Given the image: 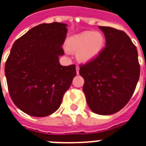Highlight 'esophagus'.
Instances as JSON below:
<instances>
[{
  "label": "esophagus",
  "mask_w": 146,
  "mask_h": 146,
  "mask_svg": "<svg viewBox=\"0 0 146 146\" xmlns=\"http://www.w3.org/2000/svg\"><path fill=\"white\" fill-rule=\"evenodd\" d=\"M76 73L79 74V70H80V67H79L78 66H76Z\"/></svg>",
  "instance_id": "1"
}]
</instances>
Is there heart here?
Wrapping results in <instances>:
<instances>
[{
	"label": "heart",
	"instance_id": "1",
	"mask_svg": "<svg viewBox=\"0 0 146 146\" xmlns=\"http://www.w3.org/2000/svg\"><path fill=\"white\" fill-rule=\"evenodd\" d=\"M104 37L100 32H87L70 38L68 48L77 50V58L83 62L91 60L100 53L104 46Z\"/></svg>",
	"mask_w": 146,
	"mask_h": 146
}]
</instances>
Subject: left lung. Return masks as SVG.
<instances>
[{"instance_id":"1","label":"left lung","mask_w":146,"mask_h":146,"mask_svg":"<svg viewBox=\"0 0 146 146\" xmlns=\"http://www.w3.org/2000/svg\"><path fill=\"white\" fill-rule=\"evenodd\" d=\"M106 44L97 56L80 65L90 108L109 115L119 111L132 97L140 75L136 46L125 32L99 26Z\"/></svg>"}]
</instances>
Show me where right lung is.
I'll return each instance as SVG.
<instances>
[{
    "mask_svg": "<svg viewBox=\"0 0 146 146\" xmlns=\"http://www.w3.org/2000/svg\"><path fill=\"white\" fill-rule=\"evenodd\" d=\"M66 33V24H41L13 44L4 67L7 88L14 104L29 115L56 111L76 76V65L59 62Z\"/></svg>",
    "mask_w": 146,
    "mask_h": 146,
    "instance_id": "obj_1",
    "label": "right lung"
}]
</instances>
